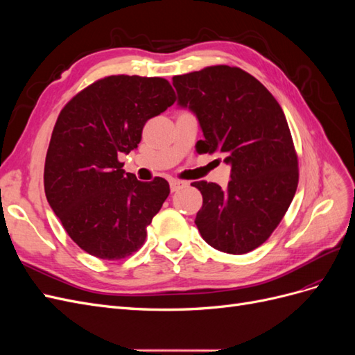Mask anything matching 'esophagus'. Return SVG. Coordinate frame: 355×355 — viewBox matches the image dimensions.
<instances>
[{"label":"esophagus","instance_id":"obj_1","mask_svg":"<svg viewBox=\"0 0 355 355\" xmlns=\"http://www.w3.org/2000/svg\"><path fill=\"white\" fill-rule=\"evenodd\" d=\"M184 187H187V182H184V180H178V179L170 180V189H171V192L179 191L180 188H184Z\"/></svg>","mask_w":355,"mask_h":355}]
</instances>
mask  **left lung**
Masks as SVG:
<instances>
[{
	"label": "left lung",
	"instance_id": "8db88e82",
	"mask_svg": "<svg viewBox=\"0 0 355 355\" xmlns=\"http://www.w3.org/2000/svg\"><path fill=\"white\" fill-rule=\"evenodd\" d=\"M178 105L194 112L200 154H222L231 180L191 184L202 196L196 225L207 244L243 254L263 244L297 188V157L282 106L250 73L218 65L173 77Z\"/></svg>",
	"mask_w": 355,
	"mask_h": 355
}]
</instances>
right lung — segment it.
Returning a JSON list of instances; mask_svg holds the SVG:
<instances>
[{
	"label": "right lung",
	"instance_id": "1",
	"mask_svg": "<svg viewBox=\"0 0 355 355\" xmlns=\"http://www.w3.org/2000/svg\"><path fill=\"white\" fill-rule=\"evenodd\" d=\"M176 101L167 80L111 75L65 105L44 166L51 210L73 243L99 259L130 256L170 194L168 182H141L118 157L137 148L149 118Z\"/></svg>",
	"mask_w": 355,
	"mask_h": 355
}]
</instances>
